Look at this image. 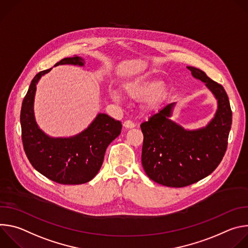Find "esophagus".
I'll return each mask as SVG.
<instances>
[{
	"label": "esophagus",
	"mask_w": 248,
	"mask_h": 248,
	"mask_svg": "<svg viewBox=\"0 0 248 248\" xmlns=\"http://www.w3.org/2000/svg\"><path fill=\"white\" fill-rule=\"evenodd\" d=\"M124 127V128H133L135 126V124L131 122V121H125L124 124H123Z\"/></svg>",
	"instance_id": "esophagus-1"
}]
</instances>
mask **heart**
<instances>
[{
	"label": "heart",
	"mask_w": 248,
	"mask_h": 248,
	"mask_svg": "<svg viewBox=\"0 0 248 248\" xmlns=\"http://www.w3.org/2000/svg\"><path fill=\"white\" fill-rule=\"evenodd\" d=\"M123 92L129 99L142 100V108L145 111H156L162 107L167 100L169 87L158 78L143 77L124 83ZM109 95L114 101L121 99V95L117 90L111 89Z\"/></svg>",
	"instance_id": "1"
}]
</instances>
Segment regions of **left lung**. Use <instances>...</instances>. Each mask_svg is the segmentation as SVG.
<instances>
[{
	"label": "left lung",
	"mask_w": 248,
	"mask_h": 248,
	"mask_svg": "<svg viewBox=\"0 0 248 248\" xmlns=\"http://www.w3.org/2000/svg\"><path fill=\"white\" fill-rule=\"evenodd\" d=\"M187 68L217 100V111L208 124L186 129L171 121L175 103L168 104L140 124L144 136L143 169L149 179L169 187L187 186L213 171L225 155L232 126V110L224 87L201 69Z\"/></svg>",
	"instance_id": "8db88e82"
}]
</instances>
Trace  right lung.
<instances>
[{"label":"right lung","instance_id":"add662e5","mask_svg":"<svg viewBox=\"0 0 248 248\" xmlns=\"http://www.w3.org/2000/svg\"><path fill=\"white\" fill-rule=\"evenodd\" d=\"M81 57L64 58L60 64L84 65ZM52 68L40 72L32 79L20 111L21 137L25 154L34 167L49 180L61 185H81L98 173L109 144L122 131V124L99 113L81 132L69 137H51L37 124L34 98L40 78Z\"/></svg>","mask_w":248,"mask_h":248}]
</instances>
